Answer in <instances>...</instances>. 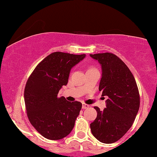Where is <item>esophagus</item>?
<instances>
[{
  "mask_svg": "<svg viewBox=\"0 0 157 157\" xmlns=\"http://www.w3.org/2000/svg\"><path fill=\"white\" fill-rule=\"evenodd\" d=\"M89 107V105H88V104H83V105H82V108L83 109H88Z\"/></svg>",
  "mask_w": 157,
  "mask_h": 157,
  "instance_id": "obj_1",
  "label": "esophagus"
}]
</instances>
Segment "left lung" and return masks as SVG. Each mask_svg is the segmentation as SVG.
<instances>
[{
	"label": "left lung",
	"mask_w": 157,
	"mask_h": 157,
	"mask_svg": "<svg viewBox=\"0 0 157 157\" xmlns=\"http://www.w3.org/2000/svg\"><path fill=\"white\" fill-rule=\"evenodd\" d=\"M101 66L98 90L107 96L106 108L97 106L96 119L90 124L96 139L104 144L119 140L132 127L138 113L140 97L136 82L127 66L111 53L90 54Z\"/></svg>",
	"instance_id": "left-lung-1"
}]
</instances>
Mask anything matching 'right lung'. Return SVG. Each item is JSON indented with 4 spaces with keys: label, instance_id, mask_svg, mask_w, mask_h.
Here are the masks:
<instances>
[{
    "label": "right lung",
    "instance_id": "obj_1",
    "mask_svg": "<svg viewBox=\"0 0 157 157\" xmlns=\"http://www.w3.org/2000/svg\"><path fill=\"white\" fill-rule=\"evenodd\" d=\"M85 54L54 52L38 64L24 90L27 116L32 126L45 138L59 140L68 136L75 125L82 104L59 97V90L68 83L71 69Z\"/></svg>",
    "mask_w": 157,
    "mask_h": 157
}]
</instances>
